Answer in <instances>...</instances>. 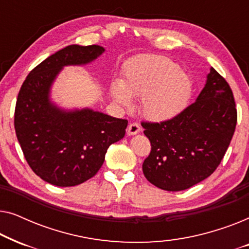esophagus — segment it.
I'll use <instances>...</instances> for the list:
<instances>
[{"mask_svg":"<svg viewBox=\"0 0 249 249\" xmlns=\"http://www.w3.org/2000/svg\"><path fill=\"white\" fill-rule=\"evenodd\" d=\"M139 131H141V125H139V124H137V122H131V124L128 125L127 134H128L129 136H132V135L138 134Z\"/></svg>","mask_w":249,"mask_h":249,"instance_id":"esophagus-1","label":"esophagus"}]
</instances>
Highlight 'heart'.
Segmentation results:
<instances>
[{"mask_svg": "<svg viewBox=\"0 0 249 249\" xmlns=\"http://www.w3.org/2000/svg\"><path fill=\"white\" fill-rule=\"evenodd\" d=\"M111 93L125 107H131V95L142 96L141 107L145 117L165 121L178 117L187 107L193 93V80L169 57L146 55L128 64L124 80L114 81Z\"/></svg>", "mask_w": 249, "mask_h": 249, "instance_id": "1", "label": "heart"}]
</instances>
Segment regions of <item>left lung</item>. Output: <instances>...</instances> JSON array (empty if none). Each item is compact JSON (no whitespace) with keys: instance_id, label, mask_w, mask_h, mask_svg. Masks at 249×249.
I'll return each instance as SVG.
<instances>
[{"instance_id":"1","label":"left lung","mask_w":249,"mask_h":249,"mask_svg":"<svg viewBox=\"0 0 249 249\" xmlns=\"http://www.w3.org/2000/svg\"><path fill=\"white\" fill-rule=\"evenodd\" d=\"M237 124V108L227 80L211 68L197 100L178 117L142 121L151 153L142 172L153 185L168 192L188 189L220 165Z\"/></svg>"}]
</instances>
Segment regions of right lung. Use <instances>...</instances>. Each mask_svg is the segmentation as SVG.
<instances>
[{"label": "right lung", "instance_id": "1", "mask_svg": "<svg viewBox=\"0 0 249 249\" xmlns=\"http://www.w3.org/2000/svg\"><path fill=\"white\" fill-rule=\"evenodd\" d=\"M104 52L98 45H69L34 68L17 98L15 129L23 156L44 181L80 185L96 175L108 146L124 137L128 120L93 110L64 112L51 104L49 91L64 66L85 64Z\"/></svg>", "mask_w": 249, "mask_h": 249}]
</instances>
